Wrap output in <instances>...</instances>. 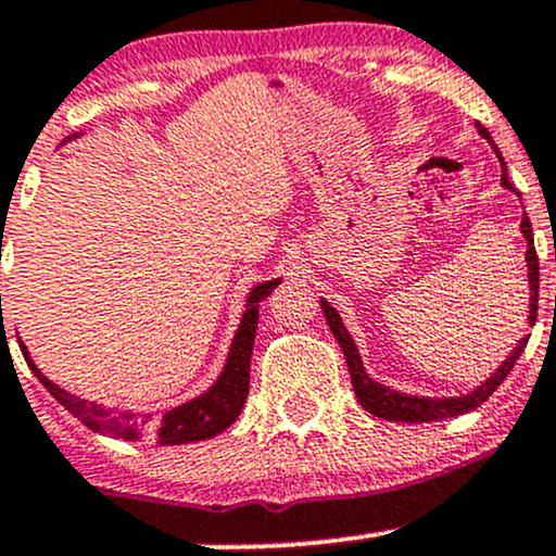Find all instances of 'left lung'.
I'll return each instance as SVG.
<instances>
[{"label":"left lung","mask_w":556,"mask_h":556,"mask_svg":"<svg viewBox=\"0 0 556 556\" xmlns=\"http://www.w3.org/2000/svg\"><path fill=\"white\" fill-rule=\"evenodd\" d=\"M477 129H480V135L485 137V140L495 148V142L491 140V132H488L482 124H477ZM495 153H498V159H501L498 148H495ZM501 166H504L501 185H504V188H509V190H515V185H511L509 177H506L504 159H501ZM519 228H522L525 241H528V252H525V260H528V270H530L528 273V278H530V320L535 324V313H539V254H535V247H533V228H530V219L522 217ZM320 309H324L328 326H331L333 337H337L339 348H342V352H344V361H348L352 390H355L357 403H361L363 408L368 410V414L379 416V419H387V421L421 424V421H443V419H451V416L469 414V410H475L477 405L485 403V400L491 397L495 390H498L501 381L509 376L511 368H515L517 357L522 355L525 344H528V337L519 339L517 348L511 350V355L506 357V361L501 363L498 368H495V374L491 376V379L482 381V384L477 387L475 392H469V395L434 397V400L432 397H410V395H403V392L390 390V387L376 384L371 376L363 371V363H361V355H357L355 342H352V337L348 333V328H344L337 309H333L326 300H320Z\"/></svg>","instance_id":"1"}]
</instances>
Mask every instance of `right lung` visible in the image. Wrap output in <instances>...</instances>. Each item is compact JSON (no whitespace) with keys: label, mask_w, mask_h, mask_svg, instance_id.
I'll return each instance as SVG.
<instances>
[{"label":"right lung","mask_w":556,"mask_h":556,"mask_svg":"<svg viewBox=\"0 0 556 556\" xmlns=\"http://www.w3.org/2000/svg\"><path fill=\"white\" fill-rule=\"evenodd\" d=\"M278 286V280H267V283L254 286L252 294H249L247 313H243L241 326H238L236 339H232V348L225 363V371L219 374V379L214 381V387H208L204 395H199L190 403L180 405V408H172L166 414H161L159 419L153 416H137V414H113V410L100 408V405L87 403L76 395L61 390V387L52 384L45 374L34 366V361L28 357L26 348L21 344L23 357H26L28 368L37 374V379L47 387L52 397L63 405L68 414H74L85 427L92 432L111 434V438H124V440H140L151 438L156 445H185V443H199V440H208L214 434H219L223 429H228L232 421L241 414L243 403L249 395V363H252V348H254V333H256V318H260V302L270 294Z\"/></svg>","instance_id":"add662e5"}]
</instances>
